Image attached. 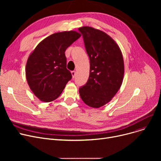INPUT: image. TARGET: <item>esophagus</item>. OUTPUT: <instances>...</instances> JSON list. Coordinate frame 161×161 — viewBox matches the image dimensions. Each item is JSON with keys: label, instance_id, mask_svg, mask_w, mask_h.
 <instances>
[{"label": "esophagus", "instance_id": "34e87169", "mask_svg": "<svg viewBox=\"0 0 161 161\" xmlns=\"http://www.w3.org/2000/svg\"><path fill=\"white\" fill-rule=\"evenodd\" d=\"M71 74L72 75V78H74L75 77V71H72L71 72Z\"/></svg>", "mask_w": 161, "mask_h": 161}]
</instances>
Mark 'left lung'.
I'll return each instance as SVG.
<instances>
[{
  "label": "left lung",
  "mask_w": 161,
  "mask_h": 161,
  "mask_svg": "<svg viewBox=\"0 0 161 161\" xmlns=\"http://www.w3.org/2000/svg\"><path fill=\"white\" fill-rule=\"evenodd\" d=\"M78 30L90 60L89 80L80 88V95L86 104L98 108L111 101L122 85L123 57L119 46L106 32L88 26Z\"/></svg>",
  "instance_id": "8db88e82"
}]
</instances>
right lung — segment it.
Listing matches in <instances>:
<instances>
[{"label": "right lung", "instance_id": "1", "mask_svg": "<svg viewBox=\"0 0 161 161\" xmlns=\"http://www.w3.org/2000/svg\"><path fill=\"white\" fill-rule=\"evenodd\" d=\"M80 36L75 31L54 33L41 41L29 56L25 67L28 85L42 102L57 99L71 80L64 52Z\"/></svg>", "mask_w": 161, "mask_h": 161}]
</instances>
